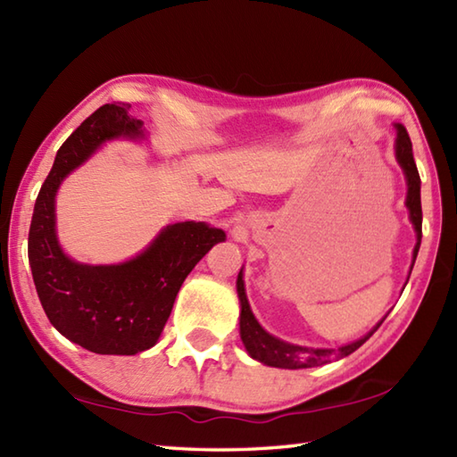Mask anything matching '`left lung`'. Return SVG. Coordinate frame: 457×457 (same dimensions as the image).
Instances as JSON below:
<instances>
[{"label":"left lung","mask_w":457,"mask_h":457,"mask_svg":"<svg viewBox=\"0 0 457 457\" xmlns=\"http://www.w3.org/2000/svg\"><path fill=\"white\" fill-rule=\"evenodd\" d=\"M396 130H398L396 158H398L402 170H404L406 180H408L406 205L410 210V220H412V226L416 229V236H418V244L414 247V262H416L420 241H422V202H420V174H418V168L414 162L412 142H410L406 129L402 127V124H396ZM237 295H239V303H241V315H239L241 341H244L247 353L252 354L255 361L263 362L267 366H277V369H291V370L312 369V366H320V364H327L330 361L345 359V356L353 354L356 348L369 341V338L374 335V330H377L384 320L382 319L369 335L361 338V341L341 346L338 351H335V348H307V346L283 343V341H279V338H275L270 333H265L262 325L255 320L252 309H249L241 273L237 277Z\"/></svg>","instance_id":"1"}]
</instances>
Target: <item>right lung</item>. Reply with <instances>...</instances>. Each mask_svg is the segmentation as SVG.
<instances>
[{"mask_svg":"<svg viewBox=\"0 0 457 457\" xmlns=\"http://www.w3.org/2000/svg\"><path fill=\"white\" fill-rule=\"evenodd\" d=\"M129 109L103 104L62 142L35 200L27 244L45 315L62 337L96 354H137L154 346L187 273L226 239L218 228L182 221L120 265H83L62 253L55 236L57 187L104 140L142 137V120L130 119Z\"/></svg>","mask_w":457,"mask_h":457,"instance_id":"1","label":"right lung"}]
</instances>
